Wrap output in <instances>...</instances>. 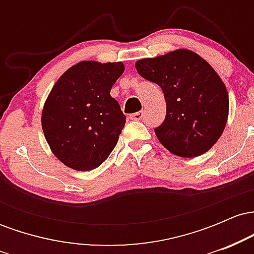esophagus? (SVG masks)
<instances>
[{"label": "esophagus", "instance_id": "1", "mask_svg": "<svg viewBox=\"0 0 254 254\" xmlns=\"http://www.w3.org/2000/svg\"><path fill=\"white\" fill-rule=\"evenodd\" d=\"M143 116H144L143 111H138V112H135L132 113V115H130V118L133 119V121H141V119L143 118Z\"/></svg>", "mask_w": 254, "mask_h": 254}]
</instances>
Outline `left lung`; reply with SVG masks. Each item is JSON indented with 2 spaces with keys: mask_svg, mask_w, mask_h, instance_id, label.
Segmentation results:
<instances>
[{
  "mask_svg": "<svg viewBox=\"0 0 254 254\" xmlns=\"http://www.w3.org/2000/svg\"><path fill=\"white\" fill-rule=\"evenodd\" d=\"M136 69L164 92L166 117L154 131L166 149L182 157L210 149L222 135L229 110L226 86L210 64L196 52L179 49L137 61Z\"/></svg>",
  "mask_w": 254,
  "mask_h": 254,
  "instance_id": "obj_1",
  "label": "left lung"
}]
</instances>
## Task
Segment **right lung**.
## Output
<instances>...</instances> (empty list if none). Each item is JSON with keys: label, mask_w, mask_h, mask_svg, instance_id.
I'll list each match as a JSON object with an SVG mask.
<instances>
[{"label": "right lung", "mask_w": 254, "mask_h": 254, "mask_svg": "<svg viewBox=\"0 0 254 254\" xmlns=\"http://www.w3.org/2000/svg\"><path fill=\"white\" fill-rule=\"evenodd\" d=\"M124 64L83 61L57 80L46 99L42 127L52 153L76 171H92L115 149L125 116L111 88Z\"/></svg>", "instance_id": "1"}]
</instances>
